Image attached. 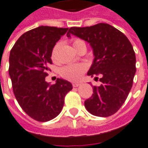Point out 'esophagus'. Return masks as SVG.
I'll use <instances>...</instances> for the list:
<instances>
[{
  "label": "esophagus",
  "mask_w": 148,
  "mask_h": 148,
  "mask_svg": "<svg viewBox=\"0 0 148 148\" xmlns=\"http://www.w3.org/2000/svg\"><path fill=\"white\" fill-rule=\"evenodd\" d=\"M80 85H81V83H79V82H74V83H73V86L74 87H77Z\"/></svg>",
  "instance_id": "1"
}]
</instances>
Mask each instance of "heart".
<instances>
[{"instance_id": "1", "label": "heart", "mask_w": 148, "mask_h": 148, "mask_svg": "<svg viewBox=\"0 0 148 148\" xmlns=\"http://www.w3.org/2000/svg\"><path fill=\"white\" fill-rule=\"evenodd\" d=\"M83 43L80 39H74L73 42L74 47H76L77 45ZM86 70V66L85 64H72L68 65L62 68L61 75L69 81L75 82L80 79L82 74Z\"/></svg>"}]
</instances>
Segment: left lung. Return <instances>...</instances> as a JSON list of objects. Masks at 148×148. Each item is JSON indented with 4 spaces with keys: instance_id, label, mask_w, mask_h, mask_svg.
I'll return each mask as SVG.
<instances>
[{
    "instance_id": "left-lung-1",
    "label": "left lung",
    "mask_w": 148,
    "mask_h": 148,
    "mask_svg": "<svg viewBox=\"0 0 148 148\" xmlns=\"http://www.w3.org/2000/svg\"><path fill=\"white\" fill-rule=\"evenodd\" d=\"M71 34L88 42L93 49L95 58L87 75L102 77V85L93 86L94 94L85 106L93 115L110 116L123 106L132 87L136 71L133 46L122 32L106 23L72 27L66 36Z\"/></svg>"
}]
</instances>
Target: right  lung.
Returning <instances> with one entry per match:
<instances>
[{"label": "right lung", "mask_w": 148, "mask_h": 148, "mask_svg": "<svg viewBox=\"0 0 148 148\" xmlns=\"http://www.w3.org/2000/svg\"><path fill=\"white\" fill-rule=\"evenodd\" d=\"M68 29L35 28L21 35L10 51L9 74L14 95L22 110L39 122L57 117L62 110L65 96L73 88L62 78H57L53 85L45 81L53 49Z\"/></svg>", "instance_id": "obj_1"}]
</instances>
